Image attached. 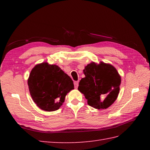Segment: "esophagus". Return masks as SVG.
Segmentation results:
<instances>
[{
	"label": "esophagus",
	"instance_id": "obj_1",
	"mask_svg": "<svg viewBox=\"0 0 150 150\" xmlns=\"http://www.w3.org/2000/svg\"><path fill=\"white\" fill-rule=\"evenodd\" d=\"M74 85H75V88H78V86H79V81H75L74 82Z\"/></svg>",
	"mask_w": 150,
	"mask_h": 150
}]
</instances>
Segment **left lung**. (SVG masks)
<instances>
[{
  "label": "left lung",
  "mask_w": 150,
  "mask_h": 150,
  "mask_svg": "<svg viewBox=\"0 0 150 150\" xmlns=\"http://www.w3.org/2000/svg\"><path fill=\"white\" fill-rule=\"evenodd\" d=\"M85 77L79 82L78 90L83 93L88 104L95 109H106L116 100L121 77L110 64L91 62L83 70Z\"/></svg>",
  "instance_id": "1"
}]
</instances>
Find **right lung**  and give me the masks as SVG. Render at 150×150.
Segmentation results:
<instances>
[{
  "label": "right lung",
  "mask_w": 150,
  "mask_h": 150,
  "mask_svg": "<svg viewBox=\"0 0 150 150\" xmlns=\"http://www.w3.org/2000/svg\"><path fill=\"white\" fill-rule=\"evenodd\" d=\"M28 84L34 103L46 111L59 110L67 93L74 89L73 81L66 73L58 66L46 62L32 69Z\"/></svg>",
  "instance_id": "obj_1"
}]
</instances>
